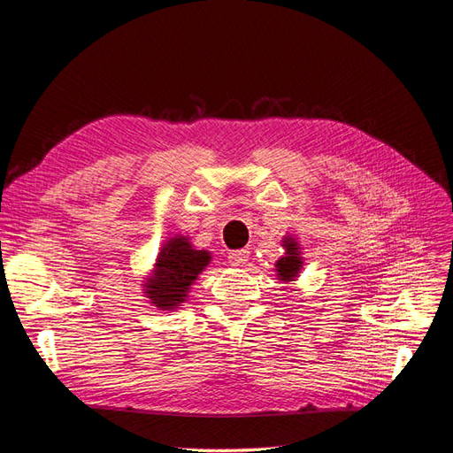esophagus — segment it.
<instances>
[{"mask_svg":"<svg viewBox=\"0 0 453 453\" xmlns=\"http://www.w3.org/2000/svg\"><path fill=\"white\" fill-rule=\"evenodd\" d=\"M228 260L232 266H243L250 260V250H236L228 253Z\"/></svg>","mask_w":453,"mask_h":453,"instance_id":"34e87169","label":"esophagus"}]
</instances>
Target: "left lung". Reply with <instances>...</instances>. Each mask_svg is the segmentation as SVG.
<instances>
[{"mask_svg":"<svg viewBox=\"0 0 453 453\" xmlns=\"http://www.w3.org/2000/svg\"><path fill=\"white\" fill-rule=\"evenodd\" d=\"M283 245L287 250V255L278 260V265H276L278 273L283 281H293L300 266H303V260H300V257H298V248H296V242L293 238H287L283 242Z\"/></svg>","mask_w":453,"mask_h":453,"instance_id":"8db88e82","label":"left lung"}]
</instances>
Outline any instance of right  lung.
I'll list each match as a JSON object with an SVG mask.
<instances>
[{
	"label": "right lung",
	"instance_id": "1",
	"mask_svg": "<svg viewBox=\"0 0 453 453\" xmlns=\"http://www.w3.org/2000/svg\"><path fill=\"white\" fill-rule=\"evenodd\" d=\"M208 251L190 248L185 236L172 238L164 245L153 276L147 280L145 293L150 303L158 308H173L187 298L188 287L198 278V273L210 263Z\"/></svg>",
	"mask_w": 453,
	"mask_h": 453
}]
</instances>
